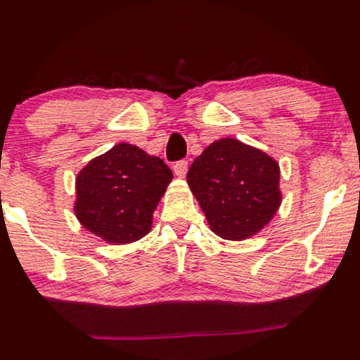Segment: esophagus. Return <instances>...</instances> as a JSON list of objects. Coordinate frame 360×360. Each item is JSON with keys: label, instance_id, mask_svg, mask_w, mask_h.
<instances>
[{"label": "esophagus", "instance_id": "esophagus-1", "mask_svg": "<svg viewBox=\"0 0 360 360\" xmlns=\"http://www.w3.org/2000/svg\"><path fill=\"white\" fill-rule=\"evenodd\" d=\"M187 170H188L187 160H180V162H176L175 165H173V172H175V175L180 176V179H184V176L187 175Z\"/></svg>", "mask_w": 360, "mask_h": 360}]
</instances>
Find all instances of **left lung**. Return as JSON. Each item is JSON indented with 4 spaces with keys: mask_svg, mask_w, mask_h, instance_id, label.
<instances>
[{
    "mask_svg": "<svg viewBox=\"0 0 360 360\" xmlns=\"http://www.w3.org/2000/svg\"><path fill=\"white\" fill-rule=\"evenodd\" d=\"M187 181L210 229L229 240L257 234L281 204L280 165L239 139L222 138L207 146Z\"/></svg>",
    "mask_w": 360,
    "mask_h": 360,
    "instance_id": "8db88e82",
    "label": "left lung"
}]
</instances>
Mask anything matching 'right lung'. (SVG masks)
I'll return each instance as SVG.
<instances>
[{
	"mask_svg": "<svg viewBox=\"0 0 360 360\" xmlns=\"http://www.w3.org/2000/svg\"><path fill=\"white\" fill-rule=\"evenodd\" d=\"M172 179L162 158L120 143L79 172L75 215L108 243H133L150 232L156 205Z\"/></svg>",
	"mask_w": 360,
	"mask_h": 360,
	"instance_id": "obj_1",
	"label": "right lung"
}]
</instances>
